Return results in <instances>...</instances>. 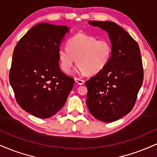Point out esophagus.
<instances>
[{
  "label": "esophagus",
  "mask_w": 157,
  "mask_h": 157,
  "mask_svg": "<svg viewBox=\"0 0 157 157\" xmlns=\"http://www.w3.org/2000/svg\"><path fill=\"white\" fill-rule=\"evenodd\" d=\"M75 82H76L77 83L79 84V85H83L84 82H85L84 80H81V79H79V78H75Z\"/></svg>",
  "instance_id": "34e87169"
}]
</instances>
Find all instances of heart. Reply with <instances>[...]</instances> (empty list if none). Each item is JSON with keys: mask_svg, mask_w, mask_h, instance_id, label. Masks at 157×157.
Here are the masks:
<instances>
[{"mask_svg": "<svg viewBox=\"0 0 157 157\" xmlns=\"http://www.w3.org/2000/svg\"><path fill=\"white\" fill-rule=\"evenodd\" d=\"M113 53L109 40H97L93 36L78 33L68 40L67 48H61L58 57L61 68L69 74L76 60L77 72L96 75L109 64Z\"/></svg>", "mask_w": 157, "mask_h": 157, "instance_id": "1", "label": "heart"}]
</instances>
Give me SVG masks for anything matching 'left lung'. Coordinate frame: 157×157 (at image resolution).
<instances>
[{
  "mask_svg": "<svg viewBox=\"0 0 157 157\" xmlns=\"http://www.w3.org/2000/svg\"><path fill=\"white\" fill-rule=\"evenodd\" d=\"M109 36L113 53L109 64L86 81L88 109L100 121L111 122L134 108L143 82L139 45L124 29L111 21H89Z\"/></svg>",
  "mask_w": 157,
  "mask_h": 157,
  "instance_id": "1",
  "label": "left lung"
}]
</instances>
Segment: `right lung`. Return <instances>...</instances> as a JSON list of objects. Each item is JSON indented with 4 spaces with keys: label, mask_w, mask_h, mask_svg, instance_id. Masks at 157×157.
Listing matches in <instances>:
<instances>
[{
    "label": "right lung",
    "mask_w": 157,
    "mask_h": 157,
    "mask_svg": "<svg viewBox=\"0 0 157 157\" xmlns=\"http://www.w3.org/2000/svg\"><path fill=\"white\" fill-rule=\"evenodd\" d=\"M69 29L40 23L16 45L10 82L17 103L36 117H51L62 109L75 80L60 71L58 51Z\"/></svg>",
    "instance_id": "obj_1"
}]
</instances>
